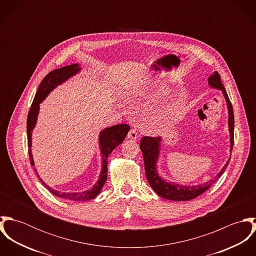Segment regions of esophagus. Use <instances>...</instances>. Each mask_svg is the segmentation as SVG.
<instances>
[{
    "label": "esophagus",
    "mask_w": 256,
    "mask_h": 256,
    "mask_svg": "<svg viewBox=\"0 0 256 256\" xmlns=\"http://www.w3.org/2000/svg\"><path fill=\"white\" fill-rule=\"evenodd\" d=\"M128 138L131 139V140H136V139L138 138V133H137L136 129H133V128H132V129L129 131V133H128Z\"/></svg>",
    "instance_id": "34e87169"
}]
</instances>
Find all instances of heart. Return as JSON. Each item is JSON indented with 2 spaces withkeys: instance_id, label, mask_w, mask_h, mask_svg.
Returning <instances> with one entry per match:
<instances>
[{
  "instance_id": "1",
  "label": "heart",
  "mask_w": 256,
  "mask_h": 256,
  "mask_svg": "<svg viewBox=\"0 0 256 256\" xmlns=\"http://www.w3.org/2000/svg\"><path fill=\"white\" fill-rule=\"evenodd\" d=\"M164 117L168 121H172V110H166L164 112Z\"/></svg>"
}]
</instances>
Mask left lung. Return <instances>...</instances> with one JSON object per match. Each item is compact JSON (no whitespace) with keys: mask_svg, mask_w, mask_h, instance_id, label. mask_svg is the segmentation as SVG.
<instances>
[{"mask_svg":"<svg viewBox=\"0 0 256 256\" xmlns=\"http://www.w3.org/2000/svg\"><path fill=\"white\" fill-rule=\"evenodd\" d=\"M208 84L212 88L220 90L222 92V94L224 96V100L226 102L228 110V130H230V154L234 146V110L232 106L228 100V96L226 94V92L220 82V76L218 72H215L209 76L208 78ZM160 137H143L140 143V148L143 152L144 158V164H145V172H146V180L150 186L154 189V191L160 197L174 200V201H188L191 199H194L204 193L209 187H211L214 183L217 182V180L224 174L226 170L230 158H228V162L224 164V166L220 170L219 174L215 176V178L211 180L208 182L199 185H182L178 183L168 182L166 180H162L156 170V162L160 156Z\"/></svg>","mask_w":256,"mask_h":256,"instance_id":"obj_1","label":"left lung"}]
</instances>
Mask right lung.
<instances>
[{
	"label": "right lung",
	"mask_w": 256,
	"mask_h": 256,
	"mask_svg": "<svg viewBox=\"0 0 256 256\" xmlns=\"http://www.w3.org/2000/svg\"><path fill=\"white\" fill-rule=\"evenodd\" d=\"M80 71V67L78 64H72L69 66H65L63 68L54 70L52 72L46 74V76L40 82L38 90H37L36 98L34 100V102L32 104V108L28 115V122H26V128H28V154H30V160L32 166H34V158L32 154V132L36 127V124L37 116L39 112V104L45 100V98L57 86L63 84L66 82L69 78L73 76L74 74L78 73ZM130 130V126L127 124H118L114 125L108 128L104 129L100 133V148L102 152V172L98 178V180L90 188L82 192H60L57 190H54L50 186H48L44 182L39 176L37 174V178L41 183L54 195L60 198L72 200V201H88L94 198H96L100 192L102 191L104 183L106 182L108 178V158L110 156L111 152L119 146L125 139L126 135L128 134Z\"/></svg>",
	"instance_id": "obj_1"
}]
</instances>
